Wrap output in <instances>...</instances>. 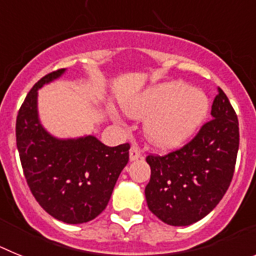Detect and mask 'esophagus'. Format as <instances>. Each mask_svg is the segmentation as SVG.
Segmentation results:
<instances>
[{"instance_id": "34e87169", "label": "esophagus", "mask_w": 256, "mask_h": 256, "mask_svg": "<svg viewBox=\"0 0 256 256\" xmlns=\"http://www.w3.org/2000/svg\"><path fill=\"white\" fill-rule=\"evenodd\" d=\"M141 158V150H140L137 146H132L130 150V162H134V160L140 159Z\"/></svg>"}]
</instances>
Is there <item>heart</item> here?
Masks as SVG:
<instances>
[{
	"mask_svg": "<svg viewBox=\"0 0 256 256\" xmlns=\"http://www.w3.org/2000/svg\"><path fill=\"white\" fill-rule=\"evenodd\" d=\"M130 118L146 120L144 134L152 146L173 150L198 130L209 112V98L180 82L154 86L123 104Z\"/></svg>",
	"mask_w": 256,
	"mask_h": 256,
	"instance_id": "heart-1",
	"label": "heart"
}]
</instances>
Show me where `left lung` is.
<instances>
[{
	"label": "left lung",
	"instance_id": "8db88e82",
	"mask_svg": "<svg viewBox=\"0 0 256 256\" xmlns=\"http://www.w3.org/2000/svg\"><path fill=\"white\" fill-rule=\"evenodd\" d=\"M212 118L182 148L146 158L151 168L144 188L148 206L166 224L196 223L219 204L230 187L238 151V120L220 88Z\"/></svg>",
	"mask_w": 256,
	"mask_h": 256
}]
</instances>
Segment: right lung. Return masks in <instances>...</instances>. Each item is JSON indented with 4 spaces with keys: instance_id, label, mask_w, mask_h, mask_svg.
<instances>
[{
    "instance_id": "right-lung-1",
    "label": "right lung",
    "mask_w": 256,
    "mask_h": 256,
    "mask_svg": "<svg viewBox=\"0 0 256 256\" xmlns=\"http://www.w3.org/2000/svg\"><path fill=\"white\" fill-rule=\"evenodd\" d=\"M65 69L40 79L16 118V146L32 194L50 216L80 224L104 212L119 174L130 160V144L108 148L94 137L58 138L38 116V90L60 78Z\"/></svg>"
}]
</instances>
